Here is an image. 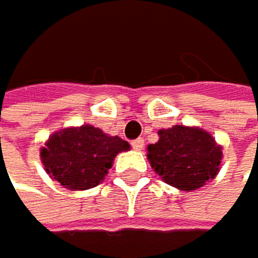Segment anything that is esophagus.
Returning a JSON list of instances; mask_svg holds the SVG:
<instances>
[{"label": "esophagus", "mask_w": 258, "mask_h": 258, "mask_svg": "<svg viewBox=\"0 0 258 258\" xmlns=\"http://www.w3.org/2000/svg\"><path fill=\"white\" fill-rule=\"evenodd\" d=\"M132 149L137 150V152L142 150V149H144V139H142V137H139V139H136V140H132Z\"/></svg>", "instance_id": "1"}]
</instances>
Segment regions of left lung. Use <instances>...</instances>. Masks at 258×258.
<instances>
[{
  "label": "left lung",
  "mask_w": 258,
  "mask_h": 258,
  "mask_svg": "<svg viewBox=\"0 0 258 258\" xmlns=\"http://www.w3.org/2000/svg\"><path fill=\"white\" fill-rule=\"evenodd\" d=\"M158 136L157 144L147 147V158L166 184L190 192L220 171L221 147L207 131L177 124L158 131Z\"/></svg>",
  "instance_id": "obj_1"
}]
</instances>
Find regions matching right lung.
I'll use <instances>...</instances> for the list:
<instances>
[{
	"instance_id": "add662e5",
	"label": "right lung",
	"mask_w": 258,
	"mask_h": 258,
	"mask_svg": "<svg viewBox=\"0 0 258 258\" xmlns=\"http://www.w3.org/2000/svg\"><path fill=\"white\" fill-rule=\"evenodd\" d=\"M126 150H129L126 140L84 124L54 132L41 147L40 158L46 173L61 185L71 190H85L103 181L114 157Z\"/></svg>"
}]
</instances>
